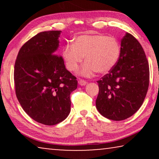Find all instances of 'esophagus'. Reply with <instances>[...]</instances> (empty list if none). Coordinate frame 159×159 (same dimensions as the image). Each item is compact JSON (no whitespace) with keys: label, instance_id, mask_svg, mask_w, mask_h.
Here are the masks:
<instances>
[{"label":"esophagus","instance_id":"obj_1","mask_svg":"<svg viewBox=\"0 0 159 159\" xmlns=\"http://www.w3.org/2000/svg\"><path fill=\"white\" fill-rule=\"evenodd\" d=\"M78 83H79L80 85L81 86H84L85 85V84H87V82L85 81V80H78Z\"/></svg>","mask_w":159,"mask_h":159}]
</instances>
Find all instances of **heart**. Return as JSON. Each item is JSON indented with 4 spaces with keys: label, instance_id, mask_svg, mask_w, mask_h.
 Here are the masks:
<instances>
[{
    "label": "heart",
    "instance_id": "heart-1",
    "mask_svg": "<svg viewBox=\"0 0 159 159\" xmlns=\"http://www.w3.org/2000/svg\"><path fill=\"white\" fill-rule=\"evenodd\" d=\"M120 45L116 38L103 34H82L75 38L73 44L63 48L62 56L66 69L75 71L85 58L78 74L90 77L98 71L106 74L111 70L120 56Z\"/></svg>",
    "mask_w": 159,
    "mask_h": 159
}]
</instances>
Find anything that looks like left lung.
I'll use <instances>...</instances> for the list:
<instances>
[{
    "label": "left lung",
    "instance_id": "8db88e82",
    "mask_svg": "<svg viewBox=\"0 0 159 159\" xmlns=\"http://www.w3.org/2000/svg\"><path fill=\"white\" fill-rule=\"evenodd\" d=\"M120 48L114 68L97 82V109L102 116L114 121L125 120L138 111L149 85V65L140 43L126 33Z\"/></svg>",
    "mask_w": 159,
    "mask_h": 159
}]
</instances>
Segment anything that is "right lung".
Listing matches in <instances>:
<instances>
[{"label":"right lung","instance_id":"obj_1","mask_svg":"<svg viewBox=\"0 0 159 159\" xmlns=\"http://www.w3.org/2000/svg\"><path fill=\"white\" fill-rule=\"evenodd\" d=\"M61 31L36 34L19 50L14 65L17 99L34 121L55 125L68 116L70 94L77 88L75 76L56 55Z\"/></svg>","mask_w":159,"mask_h":159}]
</instances>
